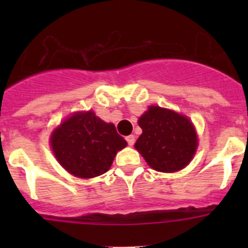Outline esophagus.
Masks as SVG:
<instances>
[{
  "label": "esophagus",
  "instance_id": "esophagus-1",
  "mask_svg": "<svg viewBox=\"0 0 248 248\" xmlns=\"http://www.w3.org/2000/svg\"><path fill=\"white\" fill-rule=\"evenodd\" d=\"M126 139V141H128V144L129 145H134V143H135V137L134 135H128V137L125 138Z\"/></svg>",
  "mask_w": 248,
  "mask_h": 248
}]
</instances>
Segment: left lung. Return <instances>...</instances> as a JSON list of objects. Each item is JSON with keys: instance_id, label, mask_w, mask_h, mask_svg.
Returning <instances> with one entry per match:
<instances>
[{"instance_id": "8db88e82", "label": "left lung", "mask_w": 248, "mask_h": 248, "mask_svg": "<svg viewBox=\"0 0 248 248\" xmlns=\"http://www.w3.org/2000/svg\"><path fill=\"white\" fill-rule=\"evenodd\" d=\"M143 134L135 149L157 171L174 172L191 161L198 137L194 125L184 115L160 107H150L139 119Z\"/></svg>"}]
</instances>
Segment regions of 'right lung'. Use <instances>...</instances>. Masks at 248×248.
Segmentation results:
<instances>
[{
	"instance_id": "obj_1",
	"label": "right lung",
	"mask_w": 248,
	"mask_h": 248,
	"mask_svg": "<svg viewBox=\"0 0 248 248\" xmlns=\"http://www.w3.org/2000/svg\"><path fill=\"white\" fill-rule=\"evenodd\" d=\"M50 144L61 165L85 179L108 171L118 151L126 146L115 126L93 111L76 113L63 122L50 137Z\"/></svg>"
}]
</instances>
